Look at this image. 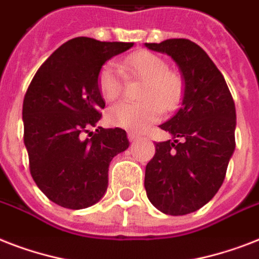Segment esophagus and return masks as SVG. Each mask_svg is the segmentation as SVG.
Segmentation results:
<instances>
[{
    "mask_svg": "<svg viewBox=\"0 0 259 259\" xmlns=\"http://www.w3.org/2000/svg\"><path fill=\"white\" fill-rule=\"evenodd\" d=\"M127 138H129L130 142H136L141 138V136L137 133H134V132H127Z\"/></svg>",
    "mask_w": 259,
    "mask_h": 259,
    "instance_id": "34e87169",
    "label": "esophagus"
}]
</instances>
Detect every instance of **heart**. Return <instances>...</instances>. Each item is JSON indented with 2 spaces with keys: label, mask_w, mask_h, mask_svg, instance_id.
Here are the masks:
<instances>
[{
  "label": "heart",
  "mask_w": 259,
  "mask_h": 259,
  "mask_svg": "<svg viewBox=\"0 0 259 259\" xmlns=\"http://www.w3.org/2000/svg\"><path fill=\"white\" fill-rule=\"evenodd\" d=\"M119 66L129 79L144 80L140 90L142 102H121L111 106L106 114L110 125L142 132L161 118L162 109L170 111L180 103L184 91L183 78L179 72L168 68L161 56L149 51H137L126 56ZM121 71L114 63H106L99 71L98 87L105 101L113 102L121 95L123 89Z\"/></svg>",
  "instance_id": "1"
}]
</instances>
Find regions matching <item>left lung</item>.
<instances>
[{"instance_id": "obj_1", "label": "left lung", "mask_w": 259, "mask_h": 259, "mask_svg": "<svg viewBox=\"0 0 259 259\" xmlns=\"http://www.w3.org/2000/svg\"><path fill=\"white\" fill-rule=\"evenodd\" d=\"M180 67L183 103L160 125L175 140L156 142L145 169L150 203L166 215H187L207 204L223 184L235 149V103L223 75L200 47L187 38L145 42Z\"/></svg>"}]
</instances>
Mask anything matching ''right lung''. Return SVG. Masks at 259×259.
Wrapping results in <instances>:
<instances>
[{
    "label": "right lung",
    "mask_w": 259,
    "mask_h": 259,
    "mask_svg": "<svg viewBox=\"0 0 259 259\" xmlns=\"http://www.w3.org/2000/svg\"><path fill=\"white\" fill-rule=\"evenodd\" d=\"M132 47L90 37L68 40L42 63L26 90L22 121L30 175L60 207L82 209L101 200L110 161L129 148L125 130L89 129L105 109L98 87L102 66Z\"/></svg>",
    "instance_id": "add662e5"
}]
</instances>
